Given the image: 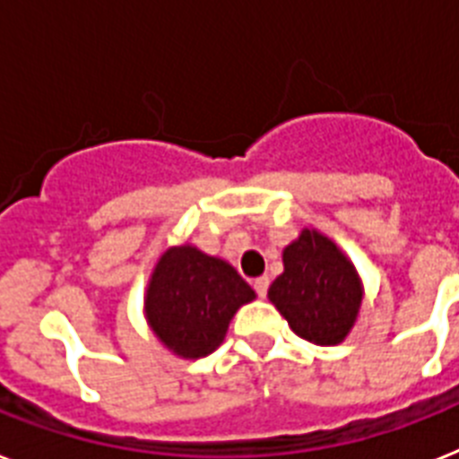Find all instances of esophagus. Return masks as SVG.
Listing matches in <instances>:
<instances>
[{
    "label": "esophagus",
    "mask_w": 459,
    "mask_h": 459,
    "mask_svg": "<svg viewBox=\"0 0 459 459\" xmlns=\"http://www.w3.org/2000/svg\"><path fill=\"white\" fill-rule=\"evenodd\" d=\"M268 284H271V280H268L265 275L254 280V289H256V294H259L261 299H265V294H268Z\"/></svg>",
    "instance_id": "34e87169"
}]
</instances>
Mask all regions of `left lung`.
<instances>
[{"label": "left lung", "mask_w": 459, "mask_h": 459, "mask_svg": "<svg viewBox=\"0 0 459 459\" xmlns=\"http://www.w3.org/2000/svg\"><path fill=\"white\" fill-rule=\"evenodd\" d=\"M282 275L268 289L296 336L315 345H338L359 317L364 284L352 261L317 229H303L282 249Z\"/></svg>", "instance_id": "8db88e82"}]
</instances>
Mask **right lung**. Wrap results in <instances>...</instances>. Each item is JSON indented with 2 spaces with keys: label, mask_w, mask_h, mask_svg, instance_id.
<instances>
[{
  "label": "right lung",
  "mask_w": 459,
  "mask_h": 459,
  "mask_svg": "<svg viewBox=\"0 0 459 459\" xmlns=\"http://www.w3.org/2000/svg\"><path fill=\"white\" fill-rule=\"evenodd\" d=\"M256 294L229 261L184 242L165 249L144 294V317L153 336L182 359H200L219 348L230 319Z\"/></svg>",
  "instance_id": "add662e5"
}]
</instances>
